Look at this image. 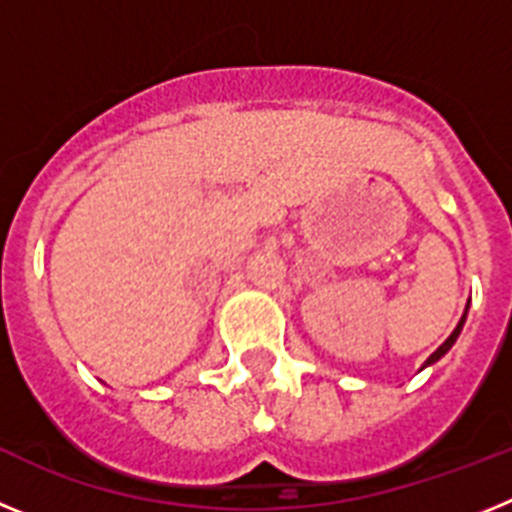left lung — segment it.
<instances>
[{"instance_id":"8db88e82","label":"left lung","mask_w":512,"mask_h":512,"mask_svg":"<svg viewBox=\"0 0 512 512\" xmlns=\"http://www.w3.org/2000/svg\"><path fill=\"white\" fill-rule=\"evenodd\" d=\"M467 310H469V302H467ZM467 310H464V315H461V320H459V325H456V328H454V333H451V336L446 338V341H443L441 346H438L436 351H433V354L428 356V359H425V364H423V366H431V364H436V361L441 359V356L446 354V351H449L451 346H454V343H456V338H459V333H461V328H464V320H467Z\"/></svg>"}]
</instances>
